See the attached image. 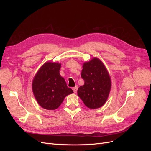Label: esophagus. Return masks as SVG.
<instances>
[{"mask_svg": "<svg viewBox=\"0 0 151 151\" xmlns=\"http://www.w3.org/2000/svg\"><path fill=\"white\" fill-rule=\"evenodd\" d=\"M78 86H76L75 87H74L73 88V91H74V93H76V91H77V89H78Z\"/></svg>", "mask_w": 151, "mask_h": 151, "instance_id": "1", "label": "esophagus"}]
</instances>
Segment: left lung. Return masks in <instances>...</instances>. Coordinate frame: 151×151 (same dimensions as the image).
Here are the masks:
<instances>
[{
	"mask_svg": "<svg viewBox=\"0 0 151 151\" xmlns=\"http://www.w3.org/2000/svg\"><path fill=\"white\" fill-rule=\"evenodd\" d=\"M81 73L84 84L78 89V97L89 108L102 107L108 98L111 88V78L102 61L93 57L83 63Z\"/></svg>",
	"mask_w": 151,
	"mask_h": 151,
	"instance_id": "left-lung-1",
	"label": "left lung"
}]
</instances>
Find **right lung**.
<instances>
[{
    "mask_svg": "<svg viewBox=\"0 0 151 151\" xmlns=\"http://www.w3.org/2000/svg\"><path fill=\"white\" fill-rule=\"evenodd\" d=\"M60 63L47 62L33 78L32 88L35 99L40 106L46 110H56L66 96L73 93L60 75Z\"/></svg>",
    "mask_w": 151,
    "mask_h": 151,
    "instance_id": "obj_1",
    "label": "right lung"
}]
</instances>
